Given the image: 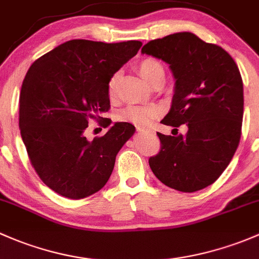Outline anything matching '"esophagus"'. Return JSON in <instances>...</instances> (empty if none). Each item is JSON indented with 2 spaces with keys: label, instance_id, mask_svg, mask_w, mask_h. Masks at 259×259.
<instances>
[{
  "label": "esophagus",
  "instance_id": "esophagus-1",
  "mask_svg": "<svg viewBox=\"0 0 259 259\" xmlns=\"http://www.w3.org/2000/svg\"><path fill=\"white\" fill-rule=\"evenodd\" d=\"M138 132H146V133H153V131L149 128H145V127H138L137 128Z\"/></svg>",
  "mask_w": 259,
  "mask_h": 259
}]
</instances>
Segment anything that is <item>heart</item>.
I'll use <instances>...</instances> for the list:
<instances>
[{
	"instance_id": "obj_1",
	"label": "heart",
	"mask_w": 259,
	"mask_h": 259,
	"mask_svg": "<svg viewBox=\"0 0 259 259\" xmlns=\"http://www.w3.org/2000/svg\"><path fill=\"white\" fill-rule=\"evenodd\" d=\"M138 71H140L141 76H142L148 83H151L152 79H153L158 73H162V72L164 73L162 63L158 62L157 60H154V58H145V60L141 61V62L138 63ZM117 81H118V73H114L110 78L107 84V91L110 97H113L114 93H116ZM159 113H161V107H158L157 105L130 106L126 110L119 112L118 118L121 119V121L131 122V123L143 126V124H148L152 119L158 117Z\"/></svg>"
}]
</instances>
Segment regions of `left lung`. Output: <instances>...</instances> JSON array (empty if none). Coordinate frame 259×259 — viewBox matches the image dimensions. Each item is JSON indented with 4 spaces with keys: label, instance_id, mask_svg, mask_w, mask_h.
I'll use <instances>...</instances> for the list:
<instances>
[{
    "label": "left lung",
    "instance_id": "1",
    "mask_svg": "<svg viewBox=\"0 0 259 259\" xmlns=\"http://www.w3.org/2000/svg\"><path fill=\"white\" fill-rule=\"evenodd\" d=\"M142 53L168 63L176 79L172 106L161 122L188 127L185 136L157 132L161 151L149 158V167L173 189L206 188L227 168L241 140L243 82L238 67L227 51L191 32L152 39Z\"/></svg>",
    "mask_w": 259,
    "mask_h": 259
}]
</instances>
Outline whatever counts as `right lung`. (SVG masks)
I'll return each instance as SVG.
<instances>
[{"label":"right lung","mask_w":259,"mask_h":259,"mask_svg":"<svg viewBox=\"0 0 259 259\" xmlns=\"http://www.w3.org/2000/svg\"><path fill=\"white\" fill-rule=\"evenodd\" d=\"M141 46L140 41L71 39L41 56L26 73L20 95L21 137L32 167L56 193L81 199L107 183L135 126L116 122L93 141L84 131L91 119L111 124L101 117L111 107L108 81Z\"/></svg>","instance_id":"1"}]
</instances>
